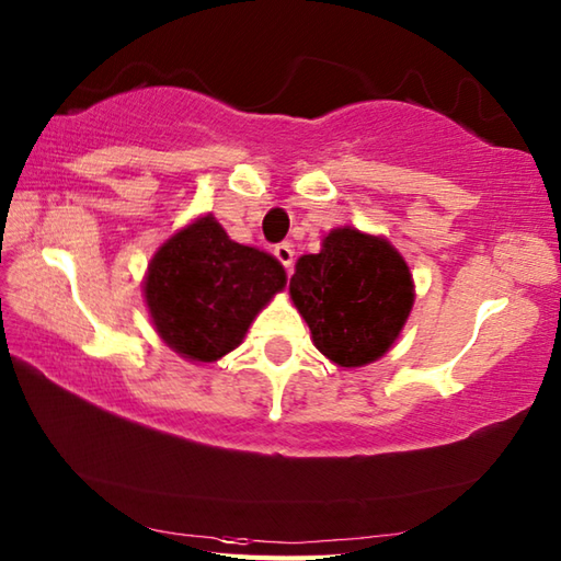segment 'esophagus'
Here are the masks:
<instances>
[{
  "label": "esophagus",
  "instance_id": "esophagus-1",
  "mask_svg": "<svg viewBox=\"0 0 561 561\" xmlns=\"http://www.w3.org/2000/svg\"><path fill=\"white\" fill-rule=\"evenodd\" d=\"M274 257H277L284 264V267H287V272H289L291 264H294V250H291L289 242H282V245L274 248Z\"/></svg>",
  "mask_w": 561,
  "mask_h": 561
}]
</instances>
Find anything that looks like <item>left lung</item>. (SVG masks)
Returning <instances> with one entry per match:
<instances>
[{
  "instance_id": "8db88e82",
  "label": "left lung",
  "mask_w": 561,
  "mask_h": 561,
  "mask_svg": "<svg viewBox=\"0 0 561 561\" xmlns=\"http://www.w3.org/2000/svg\"><path fill=\"white\" fill-rule=\"evenodd\" d=\"M313 345L341 368H360L392 348L414 304L410 267L390 242L335 228L319 254H304L289 282Z\"/></svg>"
}]
</instances>
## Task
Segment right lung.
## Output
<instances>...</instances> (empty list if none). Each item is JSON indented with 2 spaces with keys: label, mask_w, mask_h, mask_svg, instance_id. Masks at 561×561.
<instances>
[{
  "label": "right lung",
  "mask_w": 561,
  "mask_h": 561,
  "mask_svg": "<svg viewBox=\"0 0 561 561\" xmlns=\"http://www.w3.org/2000/svg\"><path fill=\"white\" fill-rule=\"evenodd\" d=\"M284 284L287 274L272 254L240 245L216 218L203 216L154 252L145 299L171 351L213 363L238 348L254 316Z\"/></svg>",
  "instance_id": "obj_1"
}]
</instances>
